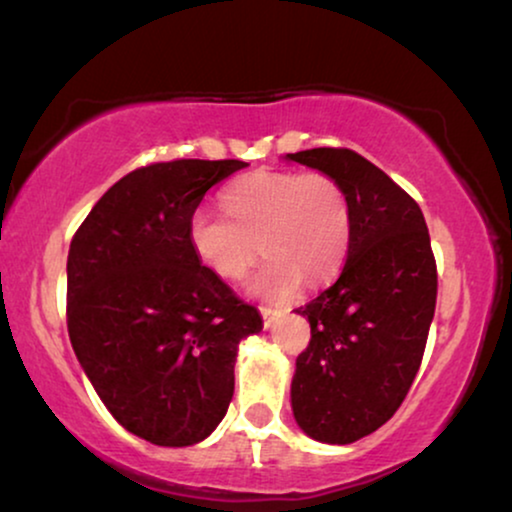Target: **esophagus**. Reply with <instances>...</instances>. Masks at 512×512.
Segmentation results:
<instances>
[{"label": "esophagus", "instance_id": "obj_1", "mask_svg": "<svg viewBox=\"0 0 512 512\" xmlns=\"http://www.w3.org/2000/svg\"><path fill=\"white\" fill-rule=\"evenodd\" d=\"M277 315H280V313H277L275 308H268V305H261V317H263V327H265V329L275 324Z\"/></svg>", "mask_w": 512, "mask_h": 512}]
</instances>
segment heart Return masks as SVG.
I'll use <instances>...</instances> for the list:
<instances>
[{"instance_id":"1","label":"heart","mask_w":512,"mask_h":512,"mask_svg":"<svg viewBox=\"0 0 512 512\" xmlns=\"http://www.w3.org/2000/svg\"><path fill=\"white\" fill-rule=\"evenodd\" d=\"M223 210L197 207L188 218V242L218 280L237 282L261 254L263 268L249 289L284 301L324 284L343 268L353 242V204L345 185L327 171L258 169L232 181Z\"/></svg>"}]
</instances>
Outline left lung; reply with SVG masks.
Here are the masks:
<instances>
[{
    "mask_svg": "<svg viewBox=\"0 0 512 512\" xmlns=\"http://www.w3.org/2000/svg\"><path fill=\"white\" fill-rule=\"evenodd\" d=\"M287 157L336 176L353 204L341 275L296 308L308 317L310 343L291 381L303 433L350 444L390 421L414 383L435 315V254L416 199L369 159L348 148Z\"/></svg>",
    "mask_w": 512,
    "mask_h": 512,
    "instance_id": "obj_1",
    "label": "left lung"
}]
</instances>
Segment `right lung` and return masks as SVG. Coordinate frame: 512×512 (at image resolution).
<instances>
[{"label": "right lung", "mask_w": 512, "mask_h": 512, "mask_svg": "<svg viewBox=\"0 0 512 512\" xmlns=\"http://www.w3.org/2000/svg\"><path fill=\"white\" fill-rule=\"evenodd\" d=\"M240 159L131 171L79 225L68 254V334L110 414L159 447L204 440L235 393V357L263 320L195 256L188 218Z\"/></svg>", "instance_id": "right-lung-1"}]
</instances>
